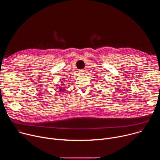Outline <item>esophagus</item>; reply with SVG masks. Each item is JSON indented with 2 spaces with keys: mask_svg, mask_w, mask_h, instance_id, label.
Instances as JSON below:
<instances>
[{
  "mask_svg": "<svg viewBox=\"0 0 160 160\" xmlns=\"http://www.w3.org/2000/svg\"><path fill=\"white\" fill-rule=\"evenodd\" d=\"M85 72L83 70H80V71H79V73H80V74H82V75H83V74H85Z\"/></svg>",
  "mask_w": 160,
  "mask_h": 160,
  "instance_id": "1",
  "label": "esophagus"
}]
</instances>
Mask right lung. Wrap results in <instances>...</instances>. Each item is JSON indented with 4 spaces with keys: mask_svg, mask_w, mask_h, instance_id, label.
<instances>
[{
    "mask_svg": "<svg viewBox=\"0 0 160 160\" xmlns=\"http://www.w3.org/2000/svg\"><path fill=\"white\" fill-rule=\"evenodd\" d=\"M61 83H62V82ZM64 85V84H61V85ZM58 88L59 90H61V92H64V90H65V88H64V87H62V86H60V85H58Z\"/></svg>",
    "mask_w": 160,
    "mask_h": 160,
    "instance_id": "right-lung-1",
    "label": "right lung"
}]
</instances>
